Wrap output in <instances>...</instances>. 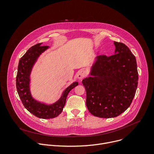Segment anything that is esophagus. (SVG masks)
I'll return each mask as SVG.
<instances>
[{
	"mask_svg": "<svg viewBox=\"0 0 154 154\" xmlns=\"http://www.w3.org/2000/svg\"><path fill=\"white\" fill-rule=\"evenodd\" d=\"M86 72L85 70H81L78 72L77 74V77L80 80H82L83 79H84L86 77Z\"/></svg>",
	"mask_w": 154,
	"mask_h": 154,
	"instance_id": "obj_1",
	"label": "esophagus"
}]
</instances>
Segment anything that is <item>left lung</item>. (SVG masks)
Returning a JSON list of instances; mask_svg holds the SVG:
<instances>
[{"label":"left lung","mask_w":154,"mask_h":154,"mask_svg":"<svg viewBox=\"0 0 154 154\" xmlns=\"http://www.w3.org/2000/svg\"><path fill=\"white\" fill-rule=\"evenodd\" d=\"M115 54L96 57L91 77L82 80L86 92V104L94 116L117 117L130 106L138 86L135 57L122 42L115 41Z\"/></svg>","instance_id":"left-lung-1"}]
</instances>
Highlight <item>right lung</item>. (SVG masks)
Returning a JSON list of instances; mask_svg holds the SVG:
<instances>
[{"instance_id": "1", "label": "right lung", "mask_w": 154, "mask_h": 154, "mask_svg": "<svg viewBox=\"0 0 154 154\" xmlns=\"http://www.w3.org/2000/svg\"><path fill=\"white\" fill-rule=\"evenodd\" d=\"M41 44L38 43L30 48L20 58L16 75V88L23 104L29 112L39 118L51 119L62 112L68 93L79 83L74 82L69 85L63 92L60 98L52 104L41 103L33 98L30 88L31 72L38 57L49 48V46H41Z\"/></svg>"}]
</instances>
